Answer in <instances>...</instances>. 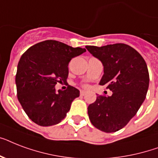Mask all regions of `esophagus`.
<instances>
[{
	"instance_id": "34e87169",
	"label": "esophagus",
	"mask_w": 158,
	"mask_h": 158,
	"mask_svg": "<svg viewBox=\"0 0 158 158\" xmlns=\"http://www.w3.org/2000/svg\"><path fill=\"white\" fill-rule=\"evenodd\" d=\"M86 94V92L84 91V90H82V91H80V96H84Z\"/></svg>"
}]
</instances>
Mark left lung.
Returning <instances> with one entry per match:
<instances>
[{
	"label": "left lung",
	"mask_w": 158,
	"mask_h": 158,
	"mask_svg": "<svg viewBox=\"0 0 158 158\" xmlns=\"http://www.w3.org/2000/svg\"><path fill=\"white\" fill-rule=\"evenodd\" d=\"M86 48L103 64L99 84L112 91L110 97L97 96L89 106V120L103 132H115L127 125L145 100L149 85L147 64L137 51L124 43Z\"/></svg>",
	"instance_id": "8db88e82"
}]
</instances>
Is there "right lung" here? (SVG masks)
Segmentation results:
<instances>
[{"label": "right lung", "mask_w": 158, "mask_h": 158, "mask_svg": "<svg viewBox=\"0 0 158 158\" xmlns=\"http://www.w3.org/2000/svg\"><path fill=\"white\" fill-rule=\"evenodd\" d=\"M85 52V48L46 40L22 55L15 76L17 97L27 115L37 125H56L66 116L79 91L69 85L56 94L55 86L66 82L69 62Z\"/></svg>", "instance_id": "right-lung-1"}]
</instances>
